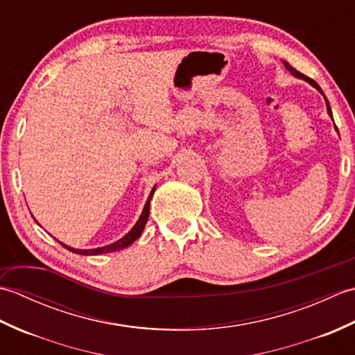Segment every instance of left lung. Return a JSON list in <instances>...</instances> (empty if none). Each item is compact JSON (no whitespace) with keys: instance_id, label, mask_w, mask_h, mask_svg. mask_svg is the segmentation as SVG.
Masks as SVG:
<instances>
[{"instance_id":"left-lung-1","label":"left lung","mask_w":355,"mask_h":355,"mask_svg":"<svg viewBox=\"0 0 355 355\" xmlns=\"http://www.w3.org/2000/svg\"><path fill=\"white\" fill-rule=\"evenodd\" d=\"M284 62V65H285V69L286 70H288L291 74H293V76L294 78H297V79H304L305 82H308V84H310V85H313L315 89H318V92L319 93H322V96L323 97H325V94H323V92H322V88L318 85V84H315V82L313 80V79H310V78H306L305 76V74H302V73H300V71H297L296 69H293V67L288 64V62H286V61H282ZM325 103H327V111H328V114L331 116V119H333V111H331V107H329V102H328V99H327V97H325ZM336 126V125H334ZM336 130H337V126H336Z\"/></svg>"}]
</instances>
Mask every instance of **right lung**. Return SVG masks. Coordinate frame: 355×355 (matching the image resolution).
Segmentation results:
<instances>
[{
    "instance_id": "obj_1",
    "label": "right lung",
    "mask_w": 355,
    "mask_h": 355,
    "mask_svg": "<svg viewBox=\"0 0 355 355\" xmlns=\"http://www.w3.org/2000/svg\"><path fill=\"white\" fill-rule=\"evenodd\" d=\"M154 192H155V186L153 187V191H150V193H149V197H148V200L145 202V207H143L141 215L139 216L137 223L134 224V227L130 232H128L123 238H120L119 241H116V243L108 244V245H103V247H97V248H74V247H70V245L61 243V241H59V243H61L67 248V250H70L73 253H78V254H84V256H94V254H102V253H111V252L122 250V248L131 245L135 239H139L143 229H145L146 221H148V216H149L150 198H153Z\"/></svg>"
}]
</instances>
